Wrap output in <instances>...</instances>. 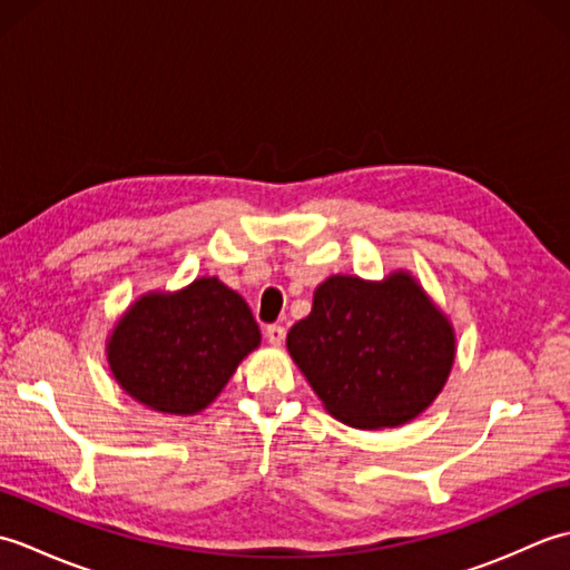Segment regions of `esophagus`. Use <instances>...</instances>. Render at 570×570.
<instances>
[{"label":"esophagus","instance_id":"esophagus-1","mask_svg":"<svg viewBox=\"0 0 570 570\" xmlns=\"http://www.w3.org/2000/svg\"><path fill=\"white\" fill-rule=\"evenodd\" d=\"M264 335L272 345H282L284 337H286V328H284V325H278V323H272V325H266V328H264Z\"/></svg>","mask_w":570,"mask_h":570}]
</instances>
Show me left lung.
Returning <instances> with one entry per match:
<instances>
[{
  "instance_id": "left-lung-1",
  "label": "left lung",
  "mask_w": 570,
  "mask_h": 570,
  "mask_svg": "<svg viewBox=\"0 0 570 570\" xmlns=\"http://www.w3.org/2000/svg\"><path fill=\"white\" fill-rule=\"evenodd\" d=\"M286 347L325 409L355 429L416 419L443 390L455 357L451 323L406 272L382 284L325 278Z\"/></svg>"
}]
</instances>
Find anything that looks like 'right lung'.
Returning a JSON list of instances; mask_svg holds the SVG:
<instances>
[{
	"instance_id": "obj_1",
	"label": "right lung",
	"mask_w": 570,
	"mask_h": 570,
	"mask_svg": "<svg viewBox=\"0 0 570 570\" xmlns=\"http://www.w3.org/2000/svg\"><path fill=\"white\" fill-rule=\"evenodd\" d=\"M259 341L245 298L205 276L178 294L141 296L117 323L107 360L137 402L166 414H196Z\"/></svg>"
}]
</instances>
